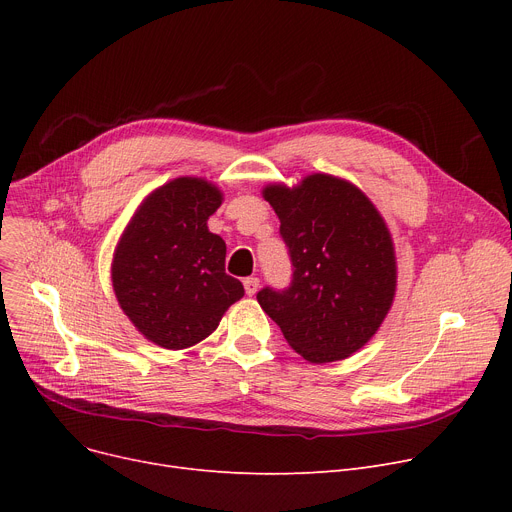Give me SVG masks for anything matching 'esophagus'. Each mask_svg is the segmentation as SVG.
<instances>
[{
  "instance_id": "esophagus-1",
  "label": "esophagus",
  "mask_w": 512,
  "mask_h": 512,
  "mask_svg": "<svg viewBox=\"0 0 512 512\" xmlns=\"http://www.w3.org/2000/svg\"><path fill=\"white\" fill-rule=\"evenodd\" d=\"M242 284H245V292L249 294V297H253V294L259 290V278H245V282H242Z\"/></svg>"
}]
</instances>
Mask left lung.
<instances>
[{
    "label": "left lung",
    "instance_id": "1",
    "mask_svg": "<svg viewBox=\"0 0 512 512\" xmlns=\"http://www.w3.org/2000/svg\"><path fill=\"white\" fill-rule=\"evenodd\" d=\"M294 274L288 290L263 288L261 309L309 363L355 355L386 319L396 294V253L382 213L359 186L332 174L265 184Z\"/></svg>",
    "mask_w": 512,
    "mask_h": 512
}]
</instances>
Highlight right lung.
Segmentation results:
<instances>
[{"mask_svg": "<svg viewBox=\"0 0 512 512\" xmlns=\"http://www.w3.org/2000/svg\"><path fill=\"white\" fill-rule=\"evenodd\" d=\"M222 201L224 193L205 178H174L143 199L114 249L120 309L168 351L205 340L245 294L226 274V242L207 228Z\"/></svg>", "mask_w": 512, "mask_h": 512, "instance_id": "1", "label": "right lung"}]
</instances>
